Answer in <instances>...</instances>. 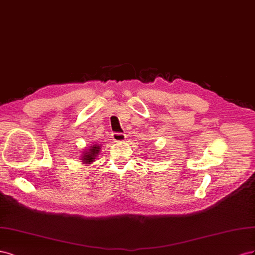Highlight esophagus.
Masks as SVG:
<instances>
[{
  "instance_id": "obj_1",
  "label": "esophagus",
  "mask_w": 255,
  "mask_h": 255,
  "mask_svg": "<svg viewBox=\"0 0 255 255\" xmlns=\"http://www.w3.org/2000/svg\"><path fill=\"white\" fill-rule=\"evenodd\" d=\"M112 137L115 142H123L126 139V134L123 132H113Z\"/></svg>"
}]
</instances>
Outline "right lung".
I'll list each match as a JSON object with an SVG mask.
<instances>
[{
    "mask_svg": "<svg viewBox=\"0 0 255 255\" xmlns=\"http://www.w3.org/2000/svg\"><path fill=\"white\" fill-rule=\"evenodd\" d=\"M100 150V146L99 145H94V146H91V148L85 151V155L82 156V162L89 164L91 162L94 161V159L96 158V156L98 155V152Z\"/></svg>",
    "mask_w": 255,
    "mask_h": 255,
    "instance_id": "add662e5",
    "label": "right lung"
}]
</instances>
